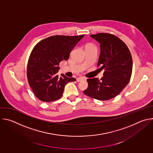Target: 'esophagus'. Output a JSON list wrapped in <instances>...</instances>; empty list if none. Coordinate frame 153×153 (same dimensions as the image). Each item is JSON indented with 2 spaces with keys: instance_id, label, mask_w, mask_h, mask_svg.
Listing matches in <instances>:
<instances>
[{
  "instance_id": "34e87169",
  "label": "esophagus",
  "mask_w": 153,
  "mask_h": 153,
  "mask_svg": "<svg viewBox=\"0 0 153 153\" xmlns=\"http://www.w3.org/2000/svg\"><path fill=\"white\" fill-rule=\"evenodd\" d=\"M86 79H85V78H83V77H78V78H77V81L78 82H81V81H83V80H85Z\"/></svg>"
}]
</instances>
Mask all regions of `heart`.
Returning <instances> with one entry per match:
<instances>
[{"label":"heart","instance_id":"b5f03b06","mask_svg":"<svg viewBox=\"0 0 153 153\" xmlns=\"http://www.w3.org/2000/svg\"><path fill=\"white\" fill-rule=\"evenodd\" d=\"M88 45H91V44H88Z\"/></svg>","mask_w":153,"mask_h":153}]
</instances>
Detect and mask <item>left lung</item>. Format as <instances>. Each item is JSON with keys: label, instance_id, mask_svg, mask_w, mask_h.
Instances as JSON below:
<instances>
[{"label": "left lung", "instance_id": "obj_1", "mask_svg": "<svg viewBox=\"0 0 153 153\" xmlns=\"http://www.w3.org/2000/svg\"><path fill=\"white\" fill-rule=\"evenodd\" d=\"M90 36L100 47L97 67L104 70L103 76L87 79L88 86L83 91L86 96L99 100L117 96L127 85L132 74L133 60L125 43L115 35L98 33Z\"/></svg>", "mask_w": 153, "mask_h": 153}]
</instances>
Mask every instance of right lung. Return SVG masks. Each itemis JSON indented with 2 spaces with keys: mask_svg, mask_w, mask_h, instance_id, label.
<instances>
[{
  "mask_svg": "<svg viewBox=\"0 0 153 153\" xmlns=\"http://www.w3.org/2000/svg\"><path fill=\"white\" fill-rule=\"evenodd\" d=\"M84 36H53L34 47L28 62L27 79L40 100L50 102L60 99L65 85L76 80L63 74L59 77V65L61 61L68 59L71 51Z\"/></svg>",
  "mask_w": 153,
  "mask_h": 153,
  "instance_id": "1",
  "label": "right lung"
}]
</instances>
